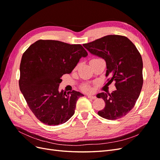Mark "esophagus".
I'll list each match as a JSON object with an SVG mask.
<instances>
[{
  "label": "esophagus",
  "mask_w": 160,
  "mask_h": 160,
  "mask_svg": "<svg viewBox=\"0 0 160 160\" xmlns=\"http://www.w3.org/2000/svg\"><path fill=\"white\" fill-rule=\"evenodd\" d=\"M88 98H89V99H95L97 98L95 96H93V95H88Z\"/></svg>",
  "instance_id": "esophagus-1"
}]
</instances>
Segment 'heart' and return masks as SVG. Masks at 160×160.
Here are the masks:
<instances>
[{"mask_svg": "<svg viewBox=\"0 0 160 160\" xmlns=\"http://www.w3.org/2000/svg\"><path fill=\"white\" fill-rule=\"evenodd\" d=\"M95 59H93L92 60H95ZM81 89L84 91H86V92H88V91H91V87L88 85V84H83L82 85L81 87Z\"/></svg>", "mask_w": 160, "mask_h": 160, "instance_id": "obj_1", "label": "heart"}]
</instances>
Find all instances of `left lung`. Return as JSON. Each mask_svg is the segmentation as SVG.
Wrapping results in <instances>:
<instances>
[{
	"mask_svg": "<svg viewBox=\"0 0 160 160\" xmlns=\"http://www.w3.org/2000/svg\"><path fill=\"white\" fill-rule=\"evenodd\" d=\"M91 53L105 59L106 77L115 82L117 90L111 93L97 95L105 103L98 111L101 117L109 120L122 118L132 110L142 89L143 61L133 43L125 36L110 35L83 45Z\"/></svg>",
	"mask_w": 160,
	"mask_h": 160,
	"instance_id": "left-lung-1",
	"label": "left lung"
}]
</instances>
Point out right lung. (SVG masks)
<instances>
[{"label": "right lung", "instance_id": "1", "mask_svg": "<svg viewBox=\"0 0 160 160\" xmlns=\"http://www.w3.org/2000/svg\"><path fill=\"white\" fill-rule=\"evenodd\" d=\"M82 45L54 40H38L23 53L19 88L35 117L48 125L67 122L75 113L76 103L83 96L72 90L59 91L61 77L71 72L82 57Z\"/></svg>", "mask_w": 160, "mask_h": 160}]
</instances>
